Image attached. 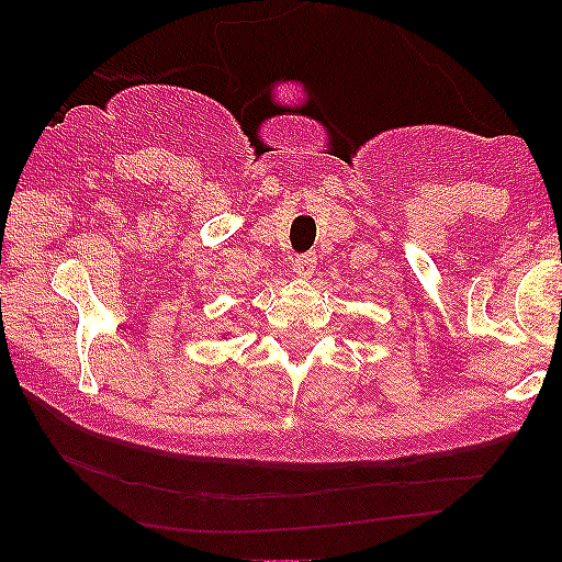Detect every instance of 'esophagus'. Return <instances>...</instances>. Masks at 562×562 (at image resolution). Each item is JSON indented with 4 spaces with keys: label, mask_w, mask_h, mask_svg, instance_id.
Wrapping results in <instances>:
<instances>
[{
    "label": "esophagus",
    "mask_w": 562,
    "mask_h": 562,
    "mask_svg": "<svg viewBox=\"0 0 562 562\" xmlns=\"http://www.w3.org/2000/svg\"><path fill=\"white\" fill-rule=\"evenodd\" d=\"M314 269H317V256L314 254H301L295 256L293 261V272L299 277H312Z\"/></svg>",
    "instance_id": "obj_1"
}]
</instances>
